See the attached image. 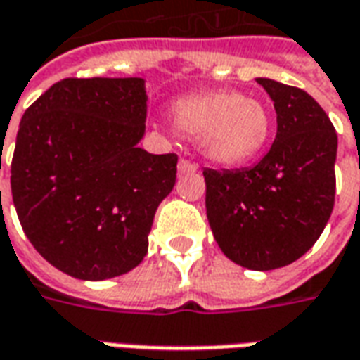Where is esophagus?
<instances>
[{"instance_id": "34e87169", "label": "esophagus", "mask_w": 360, "mask_h": 360, "mask_svg": "<svg viewBox=\"0 0 360 360\" xmlns=\"http://www.w3.org/2000/svg\"><path fill=\"white\" fill-rule=\"evenodd\" d=\"M198 165L188 161V159H180V162H178V174H193V172H198Z\"/></svg>"}]
</instances>
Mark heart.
<instances>
[{"instance_id": "heart-1", "label": "heart", "mask_w": 360, "mask_h": 360, "mask_svg": "<svg viewBox=\"0 0 360 360\" xmlns=\"http://www.w3.org/2000/svg\"><path fill=\"white\" fill-rule=\"evenodd\" d=\"M178 132L198 138L199 151L217 165H241L263 151L272 130L269 107L234 90L180 99L172 107Z\"/></svg>"}]
</instances>
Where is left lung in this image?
Instances as JSON below:
<instances>
[{"instance_id": "1", "label": "left lung", "mask_w": 360, "mask_h": 360, "mask_svg": "<svg viewBox=\"0 0 360 360\" xmlns=\"http://www.w3.org/2000/svg\"><path fill=\"white\" fill-rule=\"evenodd\" d=\"M274 103L276 138L255 167L203 170L207 219L222 253L249 270L303 257L330 220L338 136L307 91L255 78Z\"/></svg>"}]
</instances>
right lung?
Here are the masks:
<instances>
[{"label": "right lung", "mask_w": 360, "mask_h": 360, "mask_svg": "<svg viewBox=\"0 0 360 360\" xmlns=\"http://www.w3.org/2000/svg\"><path fill=\"white\" fill-rule=\"evenodd\" d=\"M146 117L143 78H67L22 115L13 203L36 251L69 276H122L148 255L178 157L138 146Z\"/></svg>", "instance_id": "obj_1"}]
</instances>
